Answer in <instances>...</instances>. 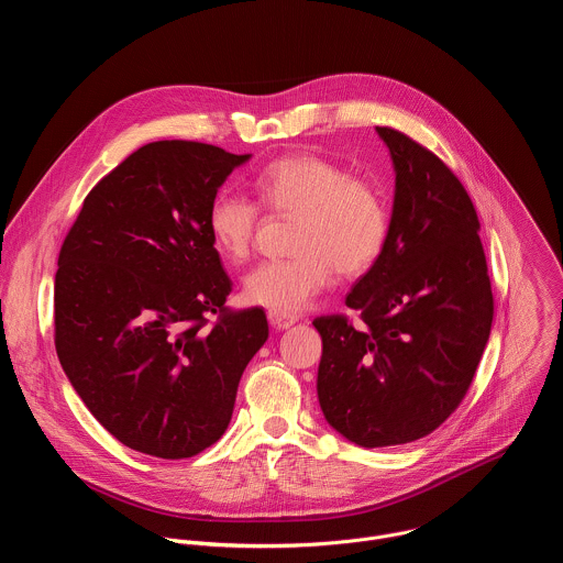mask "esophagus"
<instances>
[{
	"mask_svg": "<svg viewBox=\"0 0 563 563\" xmlns=\"http://www.w3.org/2000/svg\"><path fill=\"white\" fill-rule=\"evenodd\" d=\"M267 318H269V323L276 328V330H287V328H291L296 320H298V316H294V313H285V311H276V309H269L267 311Z\"/></svg>",
	"mask_w": 563,
	"mask_h": 563,
	"instance_id": "esophagus-1",
	"label": "esophagus"
}]
</instances>
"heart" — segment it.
Here are the masks:
<instances>
[{
  "mask_svg": "<svg viewBox=\"0 0 563 563\" xmlns=\"http://www.w3.org/2000/svg\"><path fill=\"white\" fill-rule=\"evenodd\" d=\"M254 191L265 211L296 220V254L258 265L243 283L254 305L298 313L339 272L350 278L367 274L387 247L389 207L383 191L328 157H278L254 178ZM261 224L263 211L243 196L218 194L207 209L211 247L227 263H243L252 254Z\"/></svg>",
  "mask_w": 563,
  "mask_h": 563,
  "instance_id": "heart-1",
  "label": "heart"
}]
</instances>
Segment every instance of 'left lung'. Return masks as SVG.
<instances>
[{"label":"left lung","instance_id":"obj_1","mask_svg":"<svg viewBox=\"0 0 563 563\" xmlns=\"http://www.w3.org/2000/svg\"><path fill=\"white\" fill-rule=\"evenodd\" d=\"M396 194L380 261L345 305L318 316V400L328 423L363 448L412 443L465 398L486 350L495 298L476 209L452 169L391 126Z\"/></svg>","mask_w":563,"mask_h":563}]
</instances>
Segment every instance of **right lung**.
I'll return each instance as SVG.
<instances>
[{
  "label": "right lung",
  "mask_w": 563,
  "mask_h": 563,
  "mask_svg": "<svg viewBox=\"0 0 563 563\" xmlns=\"http://www.w3.org/2000/svg\"><path fill=\"white\" fill-rule=\"evenodd\" d=\"M245 159L205 142H148L89 191L62 243L57 358L135 452L174 461L213 445L269 336L261 307L224 305L233 283L207 231L218 187Z\"/></svg>",
  "instance_id": "right-lung-1"
}]
</instances>
